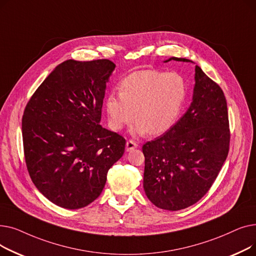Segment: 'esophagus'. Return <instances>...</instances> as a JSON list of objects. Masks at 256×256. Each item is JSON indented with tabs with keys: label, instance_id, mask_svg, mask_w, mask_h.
<instances>
[{
	"label": "esophagus",
	"instance_id": "34e87169",
	"mask_svg": "<svg viewBox=\"0 0 256 256\" xmlns=\"http://www.w3.org/2000/svg\"><path fill=\"white\" fill-rule=\"evenodd\" d=\"M137 147H138V144L136 142H134L132 140H130L126 144V150L128 152H132L135 148H137Z\"/></svg>",
	"mask_w": 256,
	"mask_h": 256
}]
</instances>
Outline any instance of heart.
Segmentation results:
<instances>
[{"label":"heart","instance_id":"heart-1","mask_svg":"<svg viewBox=\"0 0 256 256\" xmlns=\"http://www.w3.org/2000/svg\"><path fill=\"white\" fill-rule=\"evenodd\" d=\"M119 93L106 100L108 126L119 132L136 118L130 134L134 137L163 135L176 124L186 104L188 86L176 72L142 70L126 76Z\"/></svg>","mask_w":256,"mask_h":256}]
</instances>
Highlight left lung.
<instances>
[{
    "label": "left lung",
    "mask_w": 256,
    "mask_h": 256,
    "mask_svg": "<svg viewBox=\"0 0 256 256\" xmlns=\"http://www.w3.org/2000/svg\"><path fill=\"white\" fill-rule=\"evenodd\" d=\"M193 61L171 57L164 62ZM192 102L164 135L147 142L143 188L152 202L163 210H180L202 198L230 150L227 102L222 89L195 66Z\"/></svg>",
    "instance_id": "1"
}]
</instances>
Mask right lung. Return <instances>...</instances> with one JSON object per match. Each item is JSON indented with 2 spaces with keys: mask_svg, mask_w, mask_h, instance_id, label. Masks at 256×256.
Segmentation results:
<instances>
[{
  "mask_svg": "<svg viewBox=\"0 0 256 256\" xmlns=\"http://www.w3.org/2000/svg\"><path fill=\"white\" fill-rule=\"evenodd\" d=\"M108 60H66L56 66L26 104L22 132L26 168L38 191L67 210L90 204L102 192L126 139L102 128Z\"/></svg>",
  "mask_w": 256,
  "mask_h": 256,
  "instance_id": "obj_1",
  "label": "right lung"
}]
</instances>
